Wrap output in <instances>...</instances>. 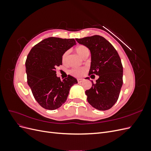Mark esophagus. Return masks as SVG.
Instances as JSON below:
<instances>
[{"mask_svg":"<svg viewBox=\"0 0 151 151\" xmlns=\"http://www.w3.org/2000/svg\"><path fill=\"white\" fill-rule=\"evenodd\" d=\"M83 81V80L82 79H77V82H78V83H81Z\"/></svg>","mask_w":151,"mask_h":151,"instance_id":"34e87169","label":"esophagus"}]
</instances>
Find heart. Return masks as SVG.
Here are the masks:
<instances>
[{"mask_svg": "<svg viewBox=\"0 0 151 151\" xmlns=\"http://www.w3.org/2000/svg\"><path fill=\"white\" fill-rule=\"evenodd\" d=\"M76 52L78 53L81 57L83 58L86 57V56H88L89 54V50L88 48H87L84 45H79L76 48ZM68 51L65 52L63 53L62 56V61L65 62L66 58L68 56ZM86 69L84 68H72L70 70V73L72 75L76 77H81L84 74Z\"/></svg>", "mask_w": 151, "mask_h": 151, "instance_id": "heart-1", "label": "heart"}]
</instances>
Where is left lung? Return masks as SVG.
<instances>
[{
	"label": "left lung",
	"instance_id": "left-lung-1",
	"mask_svg": "<svg viewBox=\"0 0 151 151\" xmlns=\"http://www.w3.org/2000/svg\"><path fill=\"white\" fill-rule=\"evenodd\" d=\"M76 40L90 50L89 75L99 76L96 83L92 82V87L85 92L88 103L99 110L110 109L117 101L123 84V66L119 55L103 36L94 35Z\"/></svg>",
	"mask_w": 151,
	"mask_h": 151
}]
</instances>
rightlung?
<instances>
[{
  "mask_svg": "<svg viewBox=\"0 0 151 151\" xmlns=\"http://www.w3.org/2000/svg\"><path fill=\"white\" fill-rule=\"evenodd\" d=\"M76 45L74 39L50 37L31 48L26 60L27 82L36 101L43 108L53 110L64 103L71 87L77 83L68 75L62 81L56 67L62 65V55Z\"/></svg>",
  "mask_w": 151,
  "mask_h": 151,
  "instance_id": "right-lung-1",
  "label": "right lung"
}]
</instances>
